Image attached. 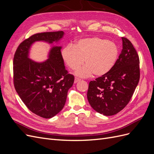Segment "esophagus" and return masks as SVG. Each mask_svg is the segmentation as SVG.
<instances>
[{
    "mask_svg": "<svg viewBox=\"0 0 154 154\" xmlns=\"http://www.w3.org/2000/svg\"><path fill=\"white\" fill-rule=\"evenodd\" d=\"M79 81H80V79H79L78 78H75V79H74V83H76Z\"/></svg>",
    "mask_w": 154,
    "mask_h": 154,
    "instance_id": "obj_1",
    "label": "esophagus"
}]
</instances>
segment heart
I'll return each instance as SVG.
<instances>
[{"instance_id": "b5f03b06", "label": "heart", "mask_w": 154, "mask_h": 154, "mask_svg": "<svg viewBox=\"0 0 154 154\" xmlns=\"http://www.w3.org/2000/svg\"><path fill=\"white\" fill-rule=\"evenodd\" d=\"M119 48L113 42L93 36L79 40L74 45H67L62 51L64 62L72 70L78 69L76 76L87 78L105 75L113 68L118 59Z\"/></svg>"}]
</instances>
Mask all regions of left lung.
I'll return each mask as SVG.
<instances>
[{
    "label": "left lung",
    "instance_id": "8db88e82",
    "mask_svg": "<svg viewBox=\"0 0 154 154\" xmlns=\"http://www.w3.org/2000/svg\"><path fill=\"white\" fill-rule=\"evenodd\" d=\"M122 41L123 49L113 68L88 85V103L104 116L116 114L127 106L140 78L137 51L128 39L122 37Z\"/></svg>",
    "mask_w": 154,
    "mask_h": 154
}]
</instances>
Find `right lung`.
Returning a JSON list of instances; mask_svg holds the SVG:
<instances>
[{
  "label": "right lung",
  "instance_id": "1",
  "mask_svg": "<svg viewBox=\"0 0 154 154\" xmlns=\"http://www.w3.org/2000/svg\"><path fill=\"white\" fill-rule=\"evenodd\" d=\"M63 34L59 31L32 35L18 45L13 58V83L17 92L32 113L46 119L62 110L74 77L65 68L60 46L53 47L49 59L42 63L29 58V50L35 42L52 44Z\"/></svg>",
  "mask_w": 154,
  "mask_h": 154
}]
</instances>
